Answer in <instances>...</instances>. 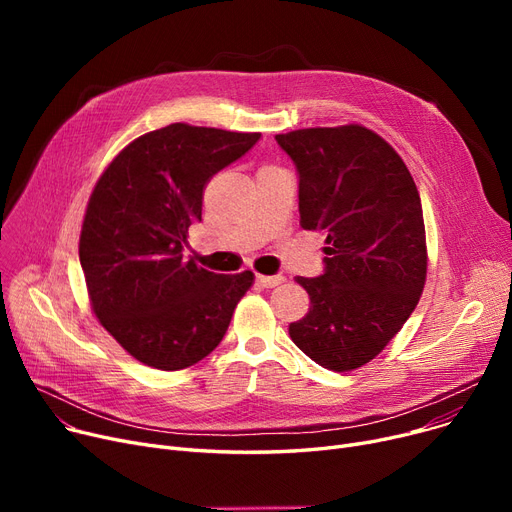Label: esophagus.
Masks as SVG:
<instances>
[{"mask_svg":"<svg viewBox=\"0 0 512 512\" xmlns=\"http://www.w3.org/2000/svg\"><path fill=\"white\" fill-rule=\"evenodd\" d=\"M255 280L263 288H274V286H280L284 282V276H261V274H257Z\"/></svg>","mask_w":512,"mask_h":512,"instance_id":"1","label":"esophagus"}]
</instances>
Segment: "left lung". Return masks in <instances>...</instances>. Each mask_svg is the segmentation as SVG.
<instances>
[{
	"instance_id": "obj_1",
	"label": "left lung",
	"mask_w": 512,
	"mask_h": 512,
	"mask_svg": "<svg viewBox=\"0 0 512 512\" xmlns=\"http://www.w3.org/2000/svg\"><path fill=\"white\" fill-rule=\"evenodd\" d=\"M299 170L301 228L326 234V272L297 280L309 311L292 342L330 371L378 357L419 303L427 276L423 209L402 157L361 126L276 134Z\"/></svg>"
}]
</instances>
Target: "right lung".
<instances>
[{"label": "right lung", "instance_id": "right-lung-1", "mask_svg": "<svg viewBox=\"0 0 512 512\" xmlns=\"http://www.w3.org/2000/svg\"><path fill=\"white\" fill-rule=\"evenodd\" d=\"M259 137L176 122L128 143L95 182L78 240L89 305L143 365L178 371L205 359L251 288L253 272L213 274L182 249L211 176Z\"/></svg>", "mask_w": 512, "mask_h": 512}]
</instances>
